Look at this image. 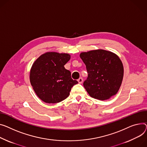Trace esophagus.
<instances>
[{"mask_svg": "<svg viewBox=\"0 0 147 147\" xmlns=\"http://www.w3.org/2000/svg\"><path fill=\"white\" fill-rule=\"evenodd\" d=\"M77 81H78V82H79V83H80V84H81V83H82V82H83V79L82 77H80V78H79V79L77 80Z\"/></svg>", "mask_w": 147, "mask_h": 147, "instance_id": "obj_1", "label": "esophagus"}]
</instances>
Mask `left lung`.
Masks as SVG:
<instances>
[{
	"instance_id": "left-lung-1",
	"label": "left lung",
	"mask_w": 147,
	"mask_h": 147,
	"mask_svg": "<svg viewBox=\"0 0 147 147\" xmlns=\"http://www.w3.org/2000/svg\"><path fill=\"white\" fill-rule=\"evenodd\" d=\"M80 57L88 73L83 83L88 94L104 100L118 93L123 77V64L118 55L99 49L81 53Z\"/></svg>"
}]
</instances>
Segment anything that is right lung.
<instances>
[{
	"label": "right lung",
	"mask_w": 147,
	"mask_h": 147,
	"mask_svg": "<svg viewBox=\"0 0 147 147\" xmlns=\"http://www.w3.org/2000/svg\"><path fill=\"white\" fill-rule=\"evenodd\" d=\"M70 58L67 53L47 52L33 63L29 80L35 93L43 102L56 103L64 100L70 95L71 87L78 83L64 66Z\"/></svg>",
	"instance_id": "1"
}]
</instances>
